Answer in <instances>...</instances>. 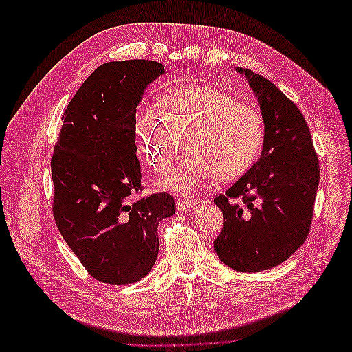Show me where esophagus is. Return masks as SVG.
<instances>
[{"label":"esophagus","mask_w":352,"mask_h":352,"mask_svg":"<svg viewBox=\"0 0 352 352\" xmlns=\"http://www.w3.org/2000/svg\"><path fill=\"white\" fill-rule=\"evenodd\" d=\"M176 206H177V211H180V212H188V211L195 208V202L190 201V199L179 198L177 202H176Z\"/></svg>","instance_id":"obj_1"}]
</instances>
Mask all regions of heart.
I'll return each instance as SVG.
<instances>
[{"label":"heart","mask_w":352,"mask_h":352,"mask_svg":"<svg viewBox=\"0 0 352 352\" xmlns=\"http://www.w3.org/2000/svg\"><path fill=\"white\" fill-rule=\"evenodd\" d=\"M160 107L135 113V138L146 164L162 172L186 135L188 154L162 179V186L189 194L217 176L221 182L243 175L264 141V119L251 102L238 101L210 85H179L160 95Z\"/></svg>","instance_id":"1"}]
</instances>
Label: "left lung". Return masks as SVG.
Returning <instances> with one entry per match:
<instances>
[{
  "instance_id": "8db88e82",
  "label": "left lung",
  "mask_w": 352,
  "mask_h": 352,
  "mask_svg": "<svg viewBox=\"0 0 352 352\" xmlns=\"http://www.w3.org/2000/svg\"><path fill=\"white\" fill-rule=\"evenodd\" d=\"M238 70L258 98L264 144L258 162L214 198L226 219L214 250L229 267L255 273L283 263L305 242L320 167L310 129L294 101L261 74Z\"/></svg>"
}]
</instances>
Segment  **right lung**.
<instances>
[{
  "mask_svg": "<svg viewBox=\"0 0 352 352\" xmlns=\"http://www.w3.org/2000/svg\"><path fill=\"white\" fill-rule=\"evenodd\" d=\"M162 63H104L82 83L61 120L51 175L52 216L73 254L100 282L141 280L154 265L158 223L175 214L167 192L140 197L135 113Z\"/></svg>",
  "mask_w": 352,
  "mask_h": 352,
  "instance_id": "add662e5",
  "label": "right lung"
}]
</instances>
